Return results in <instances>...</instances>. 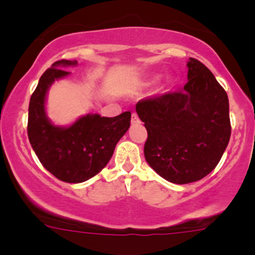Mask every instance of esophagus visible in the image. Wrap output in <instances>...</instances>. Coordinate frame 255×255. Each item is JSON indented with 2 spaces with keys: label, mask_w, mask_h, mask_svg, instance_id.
Masks as SVG:
<instances>
[{
  "label": "esophagus",
  "mask_w": 255,
  "mask_h": 255,
  "mask_svg": "<svg viewBox=\"0 0 255 255\" xmlns=\"http://www.w3.org/2000/svg\"><path fill=\"white\" fill-rule=\"evenodd\" d=\"M130 122H132V125L139 123V118H138L137 113H132V118H130Z\"/></svg>",
  "instance_id": "34e87169"
}]
</instances>
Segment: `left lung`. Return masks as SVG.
I'll return each mask as SVG.
<instances>
[{
  "mask_svg": "<svg viewBox=\"0 0 255 255\" xmlns=\"http://www.w3.org/2000/svg\"><path fill=\"white\" fill-rule=\"evenodd\" d=\"M181 91L142 100L135 111L144 122L146 163L173 184L205 177L222 158L231 137L230 104L223 87L197 59L187 61Z\"/></svg>",
  "mask_w": 255,
  "mask_h": 255,
  "instance_id": "1",
  "label": "left lung"
}]
</instances>
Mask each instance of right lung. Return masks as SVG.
Listing matches in <instances>:
<instances>
[{"label": "right lung", "mask_w": 255, "mask_h": 255, "mask_svg": "<svg viewBox=\"0 0 255 255\" xmlns=\"http://www.w3.org/2000/svg\"><path fill=\"white\" fill-rule=\"evenodd\" d=\"M76 60L55 61L39 79L28 109V138L38 159L59 180L78 184L99 174L115 151L116 144L130 126V112L116 117L89 113L68 127L55 126L45 112L49 87L68 76Z\"/></svg>", "instance_id": "right-lung-1"}]
</instances>
